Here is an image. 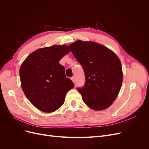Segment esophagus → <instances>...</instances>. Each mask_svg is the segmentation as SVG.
<instances>
[{
    "label": "esophagus",
    "mask_w": 149,
    "mask_h": 149,
    "mask_svg": "<svg viewBox=\"0 0 149 149\" xmlns=\"http://www.w3.org/2000/svg\"><path fill=\"white\" fill-rule=\"evenodd\" d=\"M71 79L72 80V81H73V83L75 82V77H74V76H73V77H71Z\"/></svg>",
    "instance_id": "esophagus-1"
}]
</instances>
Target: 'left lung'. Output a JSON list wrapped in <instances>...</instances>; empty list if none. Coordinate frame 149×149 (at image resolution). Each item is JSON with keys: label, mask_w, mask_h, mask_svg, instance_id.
<instances>
[{"label": "left lung", "mask_w": 149, "mask_h": 149, "mask_svg": "<svg viewBox=\"0 0 149 149\" xmlns=\"http://www.w3.org/2000/svg\"><path fill=\"white\" fill-rule=\"evenodd\" d=\"M69 47L84 70L85 84L78 88L83 101L92 109H107L115 101L123 83L119 58L111 49L96 42L78 40Z\"/></svg>", "instance_id": "left-lung-1"}]
</instances>
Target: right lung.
<instances>
[{
    "instance_id": "right-lung-1",
    "label": "right lung",
    "mask_w": 149,
    "mask_h": 149,
    "mask_svg": "<svg viewBox=\"0 0 149 149\" xmlns=\"http://www.w3.org/2000/svg\"><path fill=\"white\" fill-rule=\"evenodd\" d=\"M70 52L66 45L40 48L26 57L20 69L21 86L26 97L38 109L56 111L63 104L67 92L73 88L60 60Z\"/></svg>"
}]
</instances>
